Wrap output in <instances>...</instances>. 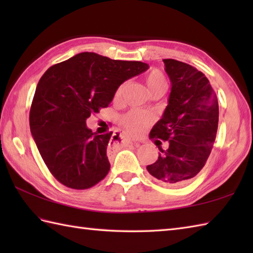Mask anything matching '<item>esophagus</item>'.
<instances>
[{
	"label": "esophagus",
	"mask_w": 253,
	"mask_h": 253,
	"mask_svg": "<svg viewBox=\"0 0 253 253\" xmlns=\"http://www.w3.org/2000/svg\"><path fill=\"white\" fill-rule=\"evenodd\" d=\"M120 140H121V141H120V143H121V144H129V143H131L129 140H127V139L123 138V137H121V138H120ZM117 142H118V141H117Z\"/></svg>",
	"instance_id": "1"
}]
</instances>
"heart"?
<instances>
[{"label":"heart","mask_w":253,"mask_h":253,"mask_svg":"<svg viewBox=\"0 0 253 253\" xmlns=\"http://www.w3.org/2000/svg\"><path fill=\"white\" fill-rule=\"evenodd\" d=\"M144 83H146L147 88L150 93L155 92H164L166 88V79L163 73L159 69H152L150 71L146 76H144ZM125 84H122L120 88L116 90L115 99H118L122 95ZM122 124L126 131L130 136H139L147 129L148 126L151 124V117L147 114H142L140 112H130L123 117Z\"/></svg>","instance_id":"b5f03b06"}]
</instances>
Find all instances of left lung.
<instances>
[{
	"instance_id": "1",
	"label": "left lung",
	"mask_w": 253,
	"mask_h": 253,
	"mask_svg": "<svg viewBox=\"0 0 253 253\" xmlns=\"http://www.w3.org/2000/svg\"><path fill=\"white\" fill-rule=\"evenodd\" d=\"M170 80L169 104L150 131L151 139L169 140L147 169L165 186H180L207 163L215 141L218 103L209 79L197 68L171 58L163 60Z\"/></svg>"
}]
</instances>
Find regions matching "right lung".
<instances>
[{
    "label": "right lung",
    "mask_w": 253,
    "mask_h": 253,
    "mask_svg": "<svg viewBox=\"0 0 253 253\" xmlns=\"http://www.w3.org/2000/svg\"><path fill=\"white\" fill-rule=\"evenodd\" d=\"M148 68L142 62L83 52L43 74L32 100L30 130L47 169L61 184L88 189L107 175L106 150L113 132L98 135L85 121L109 106L124 82Z\"/></svg>",
    "instance_id": "add662e5"
}]
</instances>
